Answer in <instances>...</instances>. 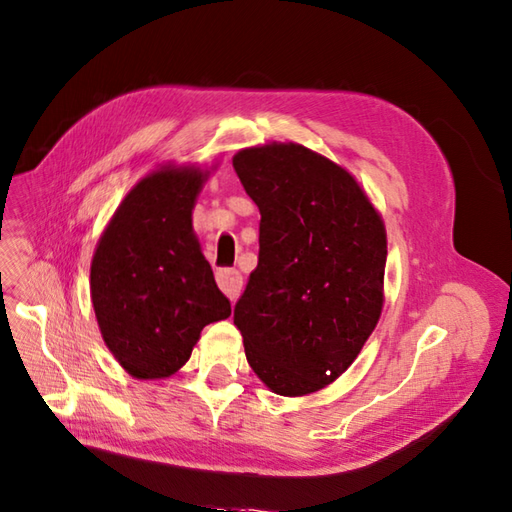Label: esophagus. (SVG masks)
<instances>
[{
	"instance_id": "obj_1",
	"label": "esophagus",
	"mask_w": 512,
	"mask_h": 512,
	"mask_svg": "<svg viewBox=\"0 0 512 512\" xmlns=\"http://www.w3.org/2000/svg\"><path fill=\"white\" fill-rule=\"evenodd\" d=\"M216 281H218V287L222 292L227 294L229 300H235L240 296L242 292V274L238 270H231V268H225V270H218L216 272Z\"/></svg>"
}]
</instances>
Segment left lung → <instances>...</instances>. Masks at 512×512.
<instances>
[{
  "mask_svg": "<svg viewBox=\"0 0 512 512\" xmlns=\"http://www.w3.org/2000/svg\"><path fill=\"white\" fill-rule=\"evenodd\" d=\"M259 207V264L233 311L248 365L279 396L331 385L381 318L387 231L344 166L296 142L233 155Z\"/></svg>",
  "mask_w": 512,
  "mask_h": 512,
  "instance_id": "8db88e82",
  "label": "left lung"
}]
</instances>
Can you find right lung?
Here are the masks:
<instances>
[{
    "label": "right lung",
    "mask_w": 512,
    "mask_h": 512,
    "mask_svg": "<svg viewBox=\"0 0 512 512\" xmlns=\"http://www.w3.org/2000/svg\"><path fill=\"white\" fill-rule=\"evenodd\" d=\"M212 170H151L127 192L97 242L90 300L99 331L121 368L140 381L173 376L203 326L231 316L192 229L196 196Z\"/></svg>",
    "instance_id": "obj_1"
}]
</instances>
